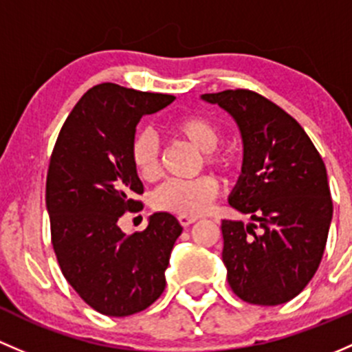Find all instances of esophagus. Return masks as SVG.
Listing matches in <instances>:
<instances>
[{"instance_id":"obj_1","label":"esophagus","mask_w":352,"mask_h":352,"mask_svg":"<svg viewBox=\"0 0 352 352\" xmlns=\"http://www.w3.org/2000/svg\"><path fill=\"white\" fill-rule=\"evenodd\" d=\"M177 220H179V223L183 227H188V226H191V223H195L197 222V217H191V215H179L177 217Z\"/></svg>"}]
</instances>
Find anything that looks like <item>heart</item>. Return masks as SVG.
Instances as JSON below:
<instances>
[{"label": "heart", "mask_w": 352, "mask_h": 352, "mask_svg": "<svg viewBox=\"0 0 352 352\" xmlns=\"http://www.w3.org/2000/svg\"><path fill=\"white\" fill-rule=\"evenodd\" d=\"M171 129L177 135L190 140L212 164H227L223 155L215 154L220 142V130L213 122L201 117H181L173 122ZM130 161L140 176L149 179L159 171V142L151 130L135 132L130 142ZM219 191V183L213 176H200L195 179H169L162 183L152 197L154 208L177 215L197 217L205 213Z\"/></svg>", "instance_id": "1"}]
</instances>
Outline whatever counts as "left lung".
Here are the masks:
<instances>
[{
	"instance_id": "8db88e82",
	"label": "left lung",
	"mask_w": 352,
	"mask_h": 352,
	"mask_svg": "<svg viewBox=\"0 0 352 352\" xmlns=\"http://www.w3.org/2000/svg\"><path fill=\"white\" fill-rule=\"evenodd\" d=\"M201 100L234 118L244 147L229 205L251 222L222 220L227 280L244 302L281 305L309 285L324 254L332 220L325 164L302 125L264 96L227 89Z\"/></svg>"
}]
</instances>
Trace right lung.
<instances>
[{
  "label": "right lung",
  "instance_id": "right-lung-1",
  "mask_svg": "<svg viewBox=\"0 0 352 352\" xmlns=\"http://www.w3.org/2000/svg\"><path fill=\"white\" fill-rule=\"evenodd\" d=\"M175 96L93 86L60 129L47 173L45 205L52 245L69 285L91 309L126 317L147 309L164 292V271L183 227L155 212L144 232L123 234L118 219L139 212L144 191L130 161V142L144 115Z\"/></svg>",
  "mask_w": 352,
  "mask_h": 352
}]
</instances>
